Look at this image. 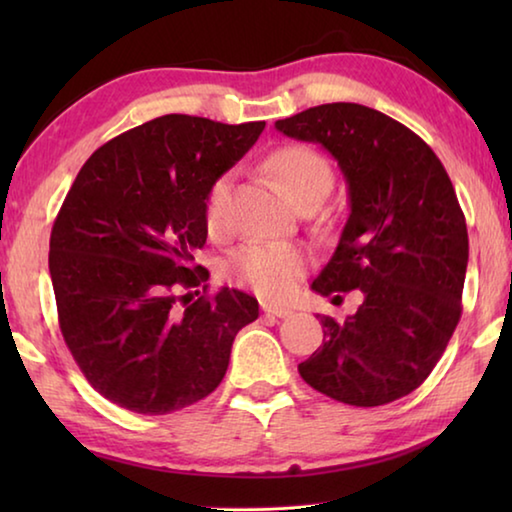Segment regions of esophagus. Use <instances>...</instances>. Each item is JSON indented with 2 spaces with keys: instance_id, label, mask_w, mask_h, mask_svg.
I'll list each match as a JSON object with an SVG mask.
<instances>
[{
  "instance_id": "esophagus-1",
  "label": "esophagus",
  "mask_w": 512,
  "mask_h": 512,
  "mask_svg": "<svg viewBox=\"0 0 512 512\" xmlns=\"http://www.w3.org/2000/svg\"><path fill=\"white\" fill-rule=\"evenodd\" d=\"M262 309H264V314H268V316H277V318H289V316L293 314L291 309L271 305V302H262Z\"/></svg>"
}]
</instances>
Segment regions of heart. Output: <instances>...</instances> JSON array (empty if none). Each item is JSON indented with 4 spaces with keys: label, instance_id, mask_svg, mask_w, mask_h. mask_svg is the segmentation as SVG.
Returning <instances> with one entry per match:
<instances>
[{
    "label": "heart",
    "instance_id": "heart-1",
    "mask_svg": "<svg viewBox=\"0 0 512 512\" xmlns=\"http://www.w3.org/2000/svg\"><path fill=\"white\" fill-rule=\"evenodd\" d=\"M266 169L280 180L291 203H320L334 183L329 162L318 151L302 144L280 146L266 158ZM230 176H221L212 185L205 201V225L212 237L228 232ZM307 259L302 250L277 241H248L230 255L225 273L264 298H284L305 273Z\"/></svg>",
    "mask_w": 512,
    "mask_h": 512
}]
</instances>
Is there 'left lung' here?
Here are the masks:
<instances>
[{
	"instance_id": "left-lung-1",
	"label": "left lung",
	"mask_w": 512,
	"mask_h": 512,
	"mask_svg": "<svg viewBox=\"0 0 512 512\" xmlns=\"http://www.w3.org/2000/svg\"><path fill=\"white\" fill-rule=\"evenodd\" d=\"M275 128L323 146L348 185V221L311 289L363 293L354 316H320L323 345L300 377L343 404L400 400L429 377L463 311L470 246L452 180L418 135L359 103H325Z\"/></svg>"
}]
</instances>
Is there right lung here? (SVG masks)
I'll return each mask as SVG.
<instances>
[{"label": "right lung", "mask_w": 512, "mask_h": 512, "mask_svg": "<svg viewBox=\"0 0 512 512\" xmlns=\"http://www.w3.org/2000/svg\"><path fill=\"white\" fill-rule=\"evenodd\" d=\"M264 126L151 119L94 151L67 192L49 239L60 332L94 391L121 409L164 415L203 400L259 316L244 291L178 309L189 296L178 289L210 275L194 266L207 194Z\"/></svg>", "instance_id": "obj_1"}]
</instances>
